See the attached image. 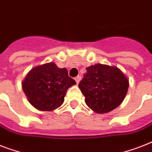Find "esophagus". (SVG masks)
Returning <instances> with one entry per match:
<instances>
[{
  "label": "esophagus",
  "instance_id": "esophagus-1",
  "mask_svg": "<svg viewBox=\"0 0 152 152\" xmlns=\"http://www.w3.org/2000/svg\"><path fill=\"white\" fill-rule=\"evenodd\" d=\"M80 80H81V76H77L76 77H75V80H76V83H80Z\"/></svg>",
  "mask_w": 152,
  "mask_h": 152
}]
</instances>
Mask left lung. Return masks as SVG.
<instances>
[{"label": "left lung", "mask_w": 152, "mask_h": 152, "mask_svg": "<svg viewBox=\"0 0 152 152\" xmlns=\"http://www.w3.org/2000/svg\"><path fill=\"white\" fill-rule=\"evenodd\" d=\"M79 83L88 107L98 113H108L120 105L127 94L129 80L117 67L97 64L86 68Z\"/></svg>", "instance_id": "8db88e82"}]
</instances>
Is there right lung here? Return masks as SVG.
<instances>
[{"label":"right lung","mask_w":152,"mask_h":152,"mask_svg":"<svg viewBox=\"0 0 152 152\" xmlns=\"http://www.w3.org/2000/svg\"><path fill=\"white\" fill-rule=\"evenodd\" d=\"M65 68L53 62L34 67L22 83L23 90L32 106L42 111H52L64 102L69 88L76 84Z\"/></svg>","instance_id":"right-lung-1"}]
</instances>
